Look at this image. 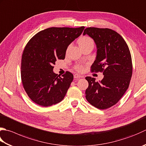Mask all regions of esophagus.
<instances>
[{
    "label": "esophagus",
    "instance_id": "obj_1",
    "mask_svg": "<svg viewBox=\"0 0 146 146\" xmlns=\"http://www.w3.org/2000/svg\"><path fill=\"white\" fill-rule=\"evenodd\" d=\"M74 78H82V76L78 75V74H75V75H74Z\"/></svg>",
    "mask_w": 146,
    "mask_h": 146
}]
</instances>
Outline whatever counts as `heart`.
<instances>
[{
    "instance_id": "heart-1",
    "label": "heart",
    "mask_w": 146,
    "mask_h": 146,
    "mask_svg": "<svg viewBox=\"0 0 146 146\" xmlns=\"http://www.w3.org/2000/svg\"><path fill=\"white\" fill-rule=\"evenodd\" d=\"M78 44H79L80 47L82 48L88 45L94 44V41L90 37L87 36H84L80 37V38L78 39ZM75 69L76 71H79V72H81V71H82L83 70H84V67H83V66L80 64H78L75 66Z\"/></svg>"
}]
</instances>
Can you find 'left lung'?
I'll return each mask as SVG.
<instances>
[{"label": "left lung", "instance_id": "1", "mask_svg": "<svg viewBox=\"0 0 146 146\" xmlns=\"http://www.w3.org/2000/svg\"><path fill=\"white\" fill-rule=\"evenodd\" d=\"M87 34L97 46V56L91 66V71L102 72L101 82L87 76L88 87L85 98L90 104L106 110L118 102L129 87L132 75V62L126 42L116 31L109 28H87Z\"/></svg>", "mask_w": 146, "mask_h": 146}]
</instances>
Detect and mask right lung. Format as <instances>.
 Masks as SVG:
<instances>
[{
    "instance_id": "right-lung-1",
    "label": "right lung",
    "mask_w": 146,
    "mask_h": 146,
    "mask_svg": "<svg viewBox=\"0 0 146 146\" xmlns=\"http://www.w3.org/2000/svg\"><path fill=\"white\" fill-rule=\"evenodd\" d=\"M84 28H48L37 33L26 45L21 58V81L27 95L36 104L48 107L64 99L73 75L66 71L60 76L53 72V66L58 59H64L68 46Z\"/></svg>"
}]
</instances>
